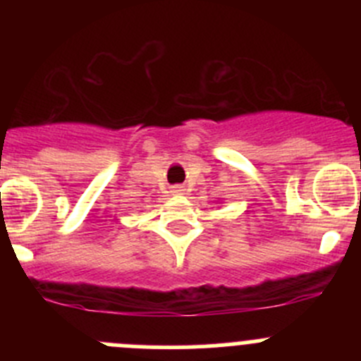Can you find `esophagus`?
Masks as SVG:
<instances>
[{
	"label": "esophagus",
	"mask_w": 361,
	"mask_h": 361,
	"mask_svg": "<svg viewBox=\"0 0 361 361\" xmlns=\"http://www.w3.org/2000/svg\"><path fill=\"white\" fill-rule=\"evenodd\" d=\"M181 192H183V187H180V185L173 187V194H181Z\"/></svg>",
	"instance_id": "1"
}]
</instances>
